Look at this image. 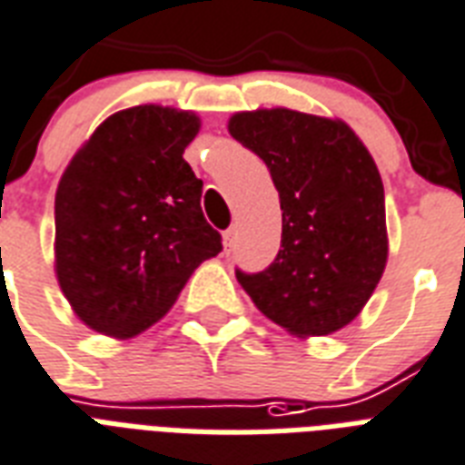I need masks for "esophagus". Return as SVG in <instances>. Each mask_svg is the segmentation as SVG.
Returning a JSON list of instances; mask_svg holds the SVG:
<instances>
[{"label":"esophagus","instance_id":"esophagus-1","mask_svg":"<svg viewBox=\"0 0 465 465\" xmlns=\"http://www.w3.org/2000/svg\"><path fill=\"white\" fill-rule=\"evenodd\" d=\"M235 237H237L235 228H228L225 232H223V242H225V250H230V247L235 244Z\"/></svg>","mask_w":465,"mask_h":465}]
</instances>
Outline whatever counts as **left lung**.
Here are the masks:
<instances>
[{"label": "left lung", "mask_w": 465, "mask_h": 465, "mask_svg": "<svg viewBox=\"0 0 465 465\" xmlns=\"http://www.w3.org/2000/svg\"><path fill=\"white\" fill-rule=\"evenodd\" d=\"M230 135L264 162L282 201V250L235 269L259 311L293 334L349 325L386 269V196L376 162L341 121L291 109L235 114Z\"/></svg>", "instance_id": "1"}]
</instances>
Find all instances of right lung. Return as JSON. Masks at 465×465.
<instances>
[{"label":"right lung","mask_w":465,"mask_h":465,"mask_svg":"<svg viewBox=\"0 0 465 465\" xmlns=\"http://www.w3.org/2000/svg\"><path fill=\"white\" fill-rule=\"evenodd\" d=\"M199 118L133 106L106 118L55 193V272L86 325L133 337L174 305L223 237L201 211L203 182L183 160Z\"/></svg>","instance_id":"obj_1"}]
</instances>
